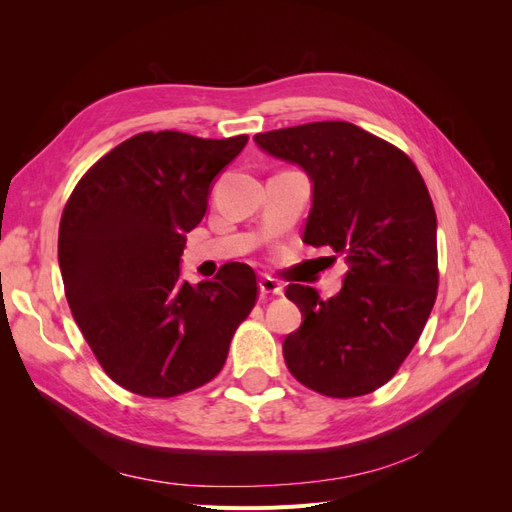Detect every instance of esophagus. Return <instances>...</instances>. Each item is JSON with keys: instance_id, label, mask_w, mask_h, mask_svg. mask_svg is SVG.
I'll return each mask as SVG.
<instances>
[{"instance_id": "obj_1", "label": "esophagus", "mask_w": 512, "mask_h": 512, "mask_svg": "<svg viewBox=\"0 0 512 512\" xmlns=\"http://www.w3.org/2000/svg\"><path fill=\"white\" fill-rule=\"evenodd\" d=\"M258 286H260V294H282V290H284L282 284L277 282V280H273V277H269V275L260 277Z\"/></svg>"}]
</instances>
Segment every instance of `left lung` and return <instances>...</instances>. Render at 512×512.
<instances>
[{
    "mask_svg": "<svg viewBox=\"0 0 512 512\" xmlns=\"http://www.w3.org/2000/svg\"><path fill=\"white\" fill-rule=\"evenodd\" d=\"M314 183L305 243L348 262L344 286L322 301L309 286L286 297L303 314L284 339L290 374L320 395L348 399L389 382L421 337L438 294L436 209L414 162L348 121L256 134Z\"/></svg>",
    "mask_w": 512,
    "mask_h": 512,
    "instance_id": "left-lung-1",
    "label": "left lung"
}]
</instances>
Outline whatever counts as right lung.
<instances>
[{
    "label": "right lung",
    "mask_w": 512,
    "mask_h": 512,
    "mask_svg": "<svg viewBox=\"0 0 512 512\" xmlns=\"http://www.w3.org/2000/svg\"><path fill=\"white\" fill-rule=\"evenodd\" d=\"M245 143L247 134L141 132L87 170L61 213L72 316L108 378L130 393L168 399L213 380L256 305V273L243 262L196 286L179 269L211 181Z\"/></svg>",
    "instance_id": "obj_1"
}]
</instances>
